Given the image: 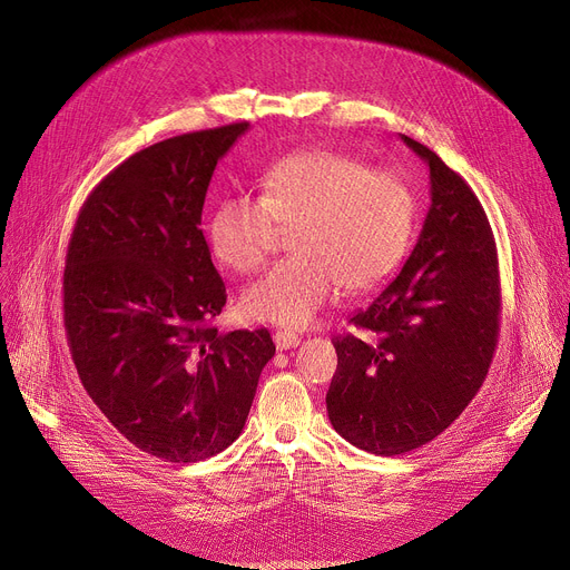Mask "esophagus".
<instances>
[{
    "mask_svg": "<svg viewBox=\"0 0 570 570\" xmlns=\"http://www.w3.org/2000/svg\"><path fill=\"white\" fill-rule=\"evenodd\" d=\"M273 338H275L277 351H288V348H295L299 344V336L295 332H291V330H277L273 334Z\"/></svg>",
    "mask_w": 570,
    "mask_h": 570,
    "instance_id": "esophagus-1",
    "label": "esophagus"
}]
</instances>
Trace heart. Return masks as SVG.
<instances>
[{"instance_id":"obj_1","label":"heart","mask_w":570,"mask_h":570,"mask_svg":"<svg viewBox=\"0 0 570 570\" xmlns=\"http://www.w3.org/2000/svg\"><path fill=\"white\" fill-rule=\"evenodd\" d=\"M414 195L394 171L368 169L332 148H305L261 178V197L222 199L208 222L213 254L234 273H256L291 232V258L245 288L249 321L302 327L332 302L381 284L401 263Z\"/></svg>"}]
</instances>
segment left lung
<instances>
[{
    "instance_id": "1",
    "label": "left lung",
    "mask_w": 570,
    "mask_h": 570,
    "mask_svg": "<svg viewBox=\"0 0 570 570\" xmlns=\"http://www.w3.org/2000/svg\"><path fill=\"white\" fill-rule=\"evenodd\" d=\"M401 139L431 171V208L401 273L332 338L325 403L351 444L399 456L438 438L483 385L498 348V247L472 187L433 150Z\"/></svg>"
}]
</instances>
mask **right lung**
Wrapping results in <instances>:
<instances>
[{
  "label": "right lung",
  "mask_w": 570,
  "mask_h": 570,
  "mask_svg": "<svg viewBox=\"0 0 570 570\" xmlns=\"http://www.w3.org/2000/svg\"><path fill=\"white\" fill-rule=\"evenodd\" d=\"M247 121L185 132L111 169L75 219L63 325L100 412L137 449L197 463L243 431L271 332L219 334L226 305L202 210L217 160Z\"/></svg>",
  "instance_id": "1"
}]
</instances>
